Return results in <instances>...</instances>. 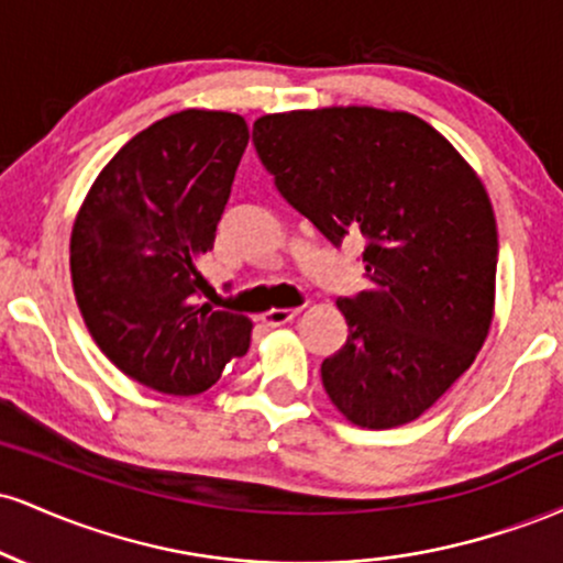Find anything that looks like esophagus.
Here are the masks:
<instances>
[{"label": "esophagus", "mask_w": 563, "mask_h": 563, "mask_svg": "<svg viewBox=\"0 0 563 563\" xmlns=\"http://www.w3.org/2000/svg\"><path fill=\"white\" fill-rule=\"evenodd\" d=\"M296 314H299V309H269V312H264L260 320L269 328H280V325H286V322L294 320Z\"/></svg>", "instance_id": "obj_1"}]
</instances>
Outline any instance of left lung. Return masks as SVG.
Segmentation results:
<instances>
[{
    "mask_svg": "<svg viewBox=\"0 0 563 563\" xmlns=\"http://www.w3.org/2000/svg\"><path fill=\"white\" fill-rule=\"evenodd\" d=\"M280 196L333 245L363 238L367 290L322 386L346 421H416L468 371L495 312L493 203L466 158L405 111L333 106L254 121Z\"/></svg>",
    "mask_w": 563,
    "mask_h": 563,
    "instance_id": "8db88e82",
    "label": "left lung"
}]
</instances>
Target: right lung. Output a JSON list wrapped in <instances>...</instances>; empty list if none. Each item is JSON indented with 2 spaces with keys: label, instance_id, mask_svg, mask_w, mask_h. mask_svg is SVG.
Masks as SVG:
<instances>
[{
  "label": "right lung",
  "instance_id": "add662e5",
  "mask_svg": "<svg viewBox=\"0 0 563 563\" xmlns=\"http://www.w3.org/2000/svg\"><path fill=\"white\" fill-rule=\"evenodd\" d=\"M249 145L243 115L187 111L121 147L70 232L76 303L95 344L137 384L174 397L214 386L251 344V320L200 303V260Z\"/></svg>",
  "mask_w": 563,
  "mask_h": 563
}]
</instances>
